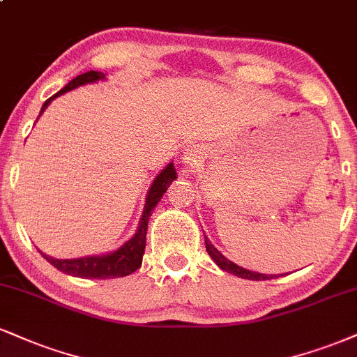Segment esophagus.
Instances as JSON below:
<instances>
[{"label": "esophagus", "instance_id": "34e87169", "mask_svg": "<svg viewBox=\"0 0 357 357\" xmlns=\"http://www.w3.org/2000/svg\"><path fill=\"white\" fill-rule=\"evenodd\" d=\"M183 162L186 167H192L197 161L201 160V151L199 148H186L183 153Z\"/></svg>", "mask_w": 357, "mask_h": 357}]
</instances>
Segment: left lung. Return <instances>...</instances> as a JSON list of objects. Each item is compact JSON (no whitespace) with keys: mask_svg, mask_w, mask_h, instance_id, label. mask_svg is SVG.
Listing matches in <instances>:
<instances>
[{"mask_svg":"<svg viewBox=\"0 0 357 357\" xmlns=\"http://www.w3.org/2000/svg\"><path fill=\"white\" fill-rule=\"evenodd\" d=\"M204 244H206V251H208V255L211 256V259L218 266H220L222 271L231 273V274H234V276L243 278V279H251V281H264V279L278 278L276 274H263V273L249 271V269H244V268H241V266L234 264L233 261H229V259H227V257L222 256L221 252L213 246L211 241H209L208 236H206V234H204Z\"/></svg>","mask_w":357,"mask_h":357,"instance_id":"8db88e82","label":"left lung"}]
</instances>
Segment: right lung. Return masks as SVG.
Segmentation results:
<instances>
[{"label": "right lung", "mask_w": 357, "mask_h": 357, "mask_svg": "<svg viewBox=\"0 0 357 357\" xmlns=\"http://www.w3.org/2000/svg\"><path fill=\"white\" fill-rule=\"evenodd\" d=\"M106 79L105 73L100 71H88L83 75L76 76L75 79H71L61 91H58L54 96H51L50 100L45 101V105L41 106L40 116L43 111L50 106V102L54 98L61 96V94L71 91V89L79 88L83 84L96 83V81ZM178 178L176 174V167L173 161L167 165L165 169H161V173L154 178L149 188L148 195H146V204L143 209V216L139 220V226H137L135 236L131 239H128L126 243L121 244L116 251L106 252V255H96V256H83V257H75V259H58L50 255L40 251V255L48 261L50 264H53L56 269L63 271L64 274H70V276L76 278H84V279H111V278H123L128 274H132L136 269H139L141 263H143V255L146 248V233H148V222L151 218V213L154 211L158 203L161 201L162 195H165L169 184Z\"/></svg>", "instance_id": "add662e5"}]
</instances>
